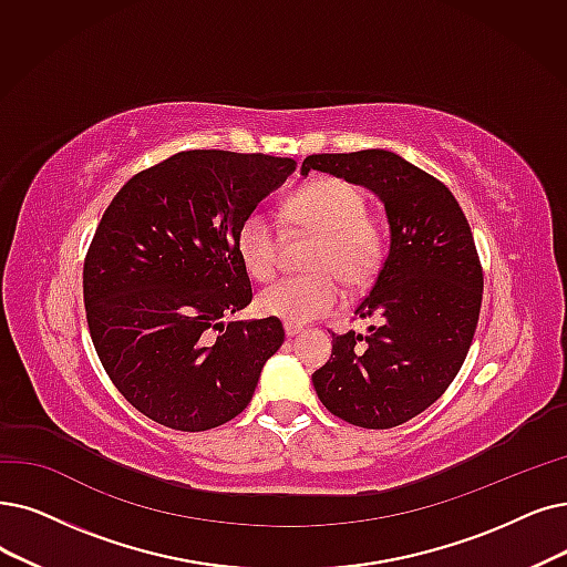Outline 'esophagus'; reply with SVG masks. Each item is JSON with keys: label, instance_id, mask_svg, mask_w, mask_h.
<instances>
[{"label": "esophagus", "instance_id": "34e87169", "mask_svg": "<svg viewBox=\"0 0 567 567\" xmlns=\"http://www.w3.org/2000/svg\"><path fill=\"white\" fill-rule=\"evenodd\" d=\"M284 330H286V337H296V334H300V332H302V326L286 323V326H284Z\"/></svg>", "mask_w": 567, "mask_h": 567}]
</instances>
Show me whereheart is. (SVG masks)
<instances>
[{"instance_id": "heart-1", "label": "heart", "mask_w": 567, "mask_h": 567, "mask_svg": "<svg viewBox=\"0 0 567 567\" xmlns=\"http://www.w3.org/2000/svg\"><path fill=\"white\" fill-rule=\"evenodd\" d=\"M288 218L298 230L319 237L309 256L311 275L290 277L258 296V309L286 323H309L337 309L344 300L342 281L362 288L374 281L386 258L381 223L365 214V197L344 178L321 176L288 202ZM244 269L258 281L279 271V237L271 216L248 212L235 235Z\"/></svg>"}]
</instances>
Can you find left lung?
Wrapping results in <instances>:
<instances>
[{
    "label": "left lung",
    "mask_w": 567,
    "mask_h": 567,
    "mask_svg": "<svg viewBox=\"0 0 567 567\" xmlns=\"http://www.w3.org/2000/svg\"><path fill=\"white\" fill-rule=\"evenodd\" d=\"M311 169L370 188L391 230L386 260L355 309L377 326L332 334L313 389L347 423L395 427L449 389L470 351L484 290L477 248L451 190L391 151L309 155L300 174Z\"/></svg>",
    "instance_id": "obj_1"
}]
</instances>
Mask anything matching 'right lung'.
Returning <instances> with one entry per match:
<instances>
[{
	"instance_id": "1",
	"label": "right lung",
	"mask_w": 567,
	"mask_h": 567,
	"mask_svg": "<svg viewBox=\"0 0 567 567\" xmlns=\"http://www.w3.org/2000/svg\"><path fill=\"white\" fill-rule=\"evenodd\" d=\"M292 172L290 157L181 151L111 199L83 265L85 316L113 386L151 421L199 433L251 402L284 326H225L254 298L235 235Z\"/></svg>"
}]
</instances>
